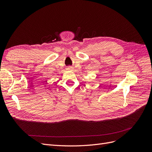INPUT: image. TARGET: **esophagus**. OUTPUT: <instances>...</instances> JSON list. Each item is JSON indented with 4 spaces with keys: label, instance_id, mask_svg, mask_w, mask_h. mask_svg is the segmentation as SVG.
I'll list each match as a JSON object with an SVG mask.
<instances>
[{
    "label": "esophagus",
    "instance_id": "obj_1",
    "mask_svg": "<svg viewBox=\"0 0 152 152\" xmlns=\"http://www.w3.org/2000/svg\"><path fill=\"white\" fill-rule=\"evenodd\" d=\"M67 70H72V66H68V67L67 68Z\"/></svg>",
    "mask_w": 152,
    "mask_h": 152
}]
</instances>
